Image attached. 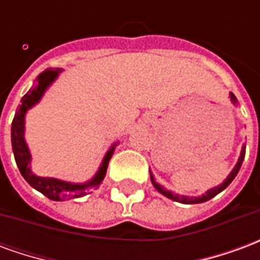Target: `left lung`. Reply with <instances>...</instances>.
<instances>
[{"label":"left lung","mask_w":260,"mask_h":260,"mask_svg":"<svg viewBox=\"0 0 260 260\" xmlns=\"http://www.w3.org/2000/svg\"><path fill=\"white\" fill-rule=\"evenodd\" d=\"M230 100H231V103L234 104V106H238V100H237V97L230 91ZM245 143L242 145V147H241V153H240V157H238V161H237V164L234 166V169L231 170V173H230L229 175H227V178L221 182V184H218L217 186H213V188H210V189H207L205 193H202V195L199 196H186V195H178V193H175V192L170 191V189H167V188H164L161 184H158L157 181H156V178H154V175H153V173L149 170V173H150V181H152L153 186L157 189L161 195H164L166 198H169V199H171V201H175V202H180V203H185V205H193V203H203V202H207L210 201L212 198H214L216 195H218L220 192L224 191L227 186L233 182V180H234L235 177H237V174H238V171H240L241 166H242V161H244V157H245Z\"/></svg>","instance_id":"left-lung-1"}]
</instances>
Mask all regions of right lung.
<instances>
[{
  "label": "right lung",
  "mask_w": 260,
  "mask_h": 260,
  "mask_svg": "<svg viewBox=\"0 0 260 260\" xmlns=\"http://www.w3.org/2000/svg\"><path fill=\"white\" fill-rule=\"evenodd\" d=\"M61 72H62L61 68H48L37 76L35 86L22 97L19 107L15 113L12 126H11L12 152H14L15 161H16V166H18L22 177L36 191L42 192L43 195L47 196L48 199L57 202L82 198V196L87 195L93 188L97 189L106 177L108 161L114 154L115 146L119 143V142H115L111 145L107 153L104 154L102 164L96 171V174L86 182H69V181L54 178V177H40V175H36L31 171V153L25 139L26 114L31 107H35L37 103L42 100L44 93L55 82V79L58 78Z\"/></svg>",
  "instance_id": "add662e5"
}]
</instances>
